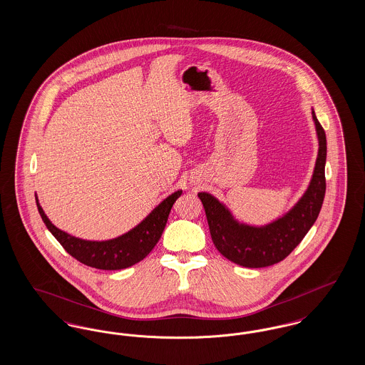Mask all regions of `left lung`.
<instances>
[{
  "label": "left lung",
  "mask_w": 365,
  "mask_h": 365,
  "mask_svg": "<svg viewBox=\"0 0 365 365\" xmlns=\"http://www.w3.org/2000/svg\"><path fill=\"white\" fill-rule=\"evenodd\" d=\"M312 119L319 140L312 179L294 207L282 217L265 226L240 223L216 197L205 191L198 192L205 209L212 241L228 260L247 268L274 265L294 250L316 222L326 194L327 140L313 109Z\"/></svg>",
  "instance_id": "left-lung-1"
}]
</instances>
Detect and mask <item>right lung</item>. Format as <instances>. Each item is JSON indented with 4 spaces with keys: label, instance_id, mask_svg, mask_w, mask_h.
<instances>
[{
    "label": "right lung",
    "instance_id": "obj_1",
    "mask_svg": "<svg viewBox=\"0 0 365 365\" xmlns=\"http://www.w3.org/2000/svg\"><path fill=\"white\" fill-rule=\"evenodd\" d=\"M180 194L182 190L175 191L161 201L138 226L118 238L108 241H86L64 232L52 225L43 209L41 208L36 197L35 200L43 223L72 257L97 269L115 271L137 264L152 252L167 225L171 208Z\"/></svg>",
    "mask_w": 365,
    "mask_h": 365
}]
</instances>
